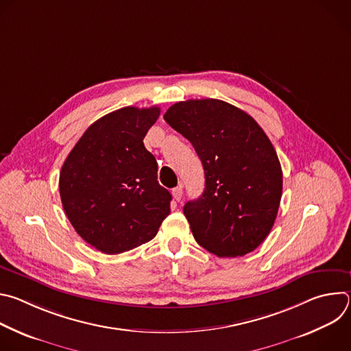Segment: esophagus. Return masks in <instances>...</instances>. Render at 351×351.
Here are the masks:
<instances>
[{"label":"esophagus","mask_w":351,"mask_h":351,"mask_svg":"<svg viewBox=\"0 0 351 351\" xmlns=\"http://www.w3.org/2000/svg\"><path fill=\"white\" fill-rule=\"evenodd\" d=\"M172 195H173V199H175V202H180V199H182V195H183V189H182V186L175 187V189L172 190Z\"/></svg>","instance_id":"obj_1"}]
</instances>
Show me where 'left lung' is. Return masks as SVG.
I'll list each match as a JSON object with an SVG mask.
<instances>
[{
  "label": "left lung",
  "instance_id": "8db88e82",
  "mask_svg": "<svg viewBox=\"0 0 351 351\" xmlns=\"http://www.w3.org/2000/svg\"><path fill=\"white\" fill-rule=\"evenodd\" d=\"M164 119L203 162L206 187L183 207L195 241L218 257L252 253L271 232L282 197V168L261 126L221 99H187Z\"/></svg>",
  "mask_w": 351,
  "mask_h": 351
}]
</instances>
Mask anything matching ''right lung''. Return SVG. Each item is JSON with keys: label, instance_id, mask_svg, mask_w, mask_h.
Returning a JSON list of instances; mask_svg holds the SVG:
<instances>
[{"label": "right lung", "instance_id": "add662e5", "mask_svg": "<svg viewBox=\"0 0 351 351\" xmlns=\"http://www.w3.org/2000/svg\"><path fill=\"white\" fill-rule=\"evenodd\" d=\"M158 107H125L95 121L65 160L60 175L64 211L83 240L119 254L156 237L171 213V193L143 138Z\"/></svg>", "mask_w": 351, "mask_h": 351}]
</instances>
